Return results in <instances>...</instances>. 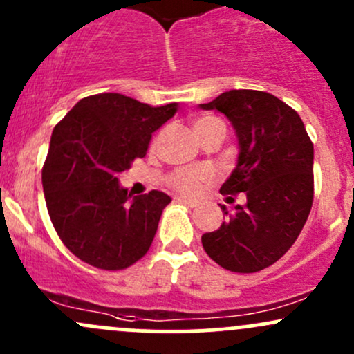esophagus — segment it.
Wrapping results in <instances>:
<instances>
[{
	"mask_svg": "<svg viewBox=\"0 0 354 354\" xmlns=\"http://www.w3.org/2000/svg\"><path fill=\"white\" fill-rule=\"evenodd\" d=\"M176 202H178V203H183V205H187V207H192V208L198 207V202H196V200L187 198V196H176Z\"/></svg>",
	"mask_w": 354,
	"mask_h": 354,
	"instance_id": "34e87169",
	"label": "esophagus"
}]
</instances>
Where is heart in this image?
Wrapping results in <instances>:
<instances>
[{
  "instance_id": "heart-1",
  "label": "heart",
  "mask_w": 354,
  "mask_h": 354,
  "mask_svg": "<svg viewBox=\"0 0 354 354\" xmlns=\"http://www.w3.org/2000/svg\"><path fill=\"white\" fill-rule=\"evenodd\" d=\"M217 117H212V115H205V117L196 118L193 127L195 130L207 127V125L214 124L217 122ZM208 178V173L203 169H178L174 171L173 174L169 176L167 183H169L171 188L178 189L181 193H187V195H195V193L200 192L202 185L205 183Z\"/></svg>"
}]
</instances>
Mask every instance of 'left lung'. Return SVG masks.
<instances>
[{
	"mask_svg": "<svg viewBox=\"0 0 354 354\" xmlns=\"http://www.w3.org/2000/svg\"><path fill=\"white\" fill-rule=\"evenodd\" d=\"M230 120L239 140L232 174L222 195L245 205L227 212L225 222L202 236L217 265L236 273H256L277 263L302 232L314 202V144L302 118L277 96L256 89H230L200 105Z\"/></svg>",
	"mask_w": 354,
	"mask_h": 354,
	"instance_id": "left-lung-1",
	"label": "left lung"
}]
</instances>
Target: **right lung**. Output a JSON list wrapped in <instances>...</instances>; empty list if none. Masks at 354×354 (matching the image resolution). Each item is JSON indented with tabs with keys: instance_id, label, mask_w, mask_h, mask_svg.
<instances>
[{
	"instance_id": "1",
	"label": "right lung",
	"mask_w": 354,
	"mask_h": 354,
	"mask_svg": "<svg viewBox=\"0 0 354 354\" xmlns=\"http://www.w3.org/2000/svg\"><path fill=\"white\" fill-rule=\"evenodd\" d=\"M176 110V103L151 106L100 93L80 100L54 127L44 195L55 232L81 261L118 271L149 251L171 198L152 189L130 202L117 176L146 156L152 132Z\"/></svg>"
}]
</instances>
